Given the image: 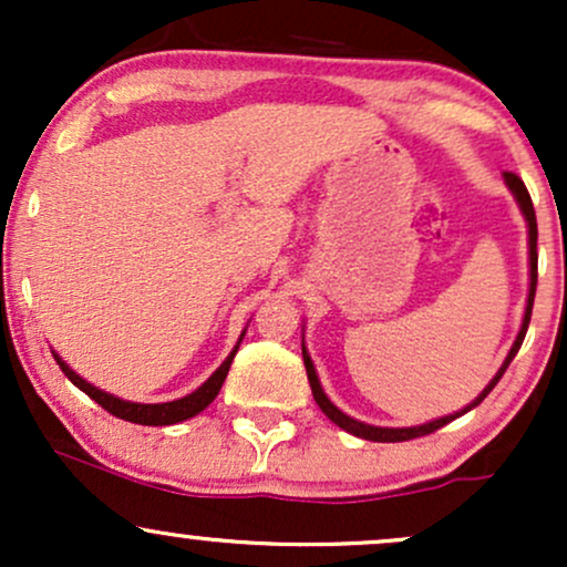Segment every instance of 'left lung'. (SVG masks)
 I'll return each mask as SVG.
<instances>
[{
	"instance_id": "1",
	"label": "left lung",
	"mask_w": 567,
	"mask_h": 567,
	"mask_svg": "<svg viewBox=\"0 0 567 567\" xmlns=\"http://www.w3.org/2000/svg\"><path fill=\"white\" fill-rule=\"evenodd\" d=\"M504 184L509 186L512 197L517 199V205H519V213H523V216H525V224H528V264H530V285H528V301H525V315H523V324H519V333H517V338H514V343H512L509 354H506L504 365L498 368V373L493 375L491 383H487V386L483 389V392H480L477 396H474V400L470 402V405H466V408H461V410H455V413H451V415H442V419L426 421V424H419V426H396V429H394V426H373V424H365V421H357V419H351V415H347V413H343L341 408H336L333 402H330V396L324 394V389H322L320 379H317L315 362H311L309 351H306L303 341H301V351H303V365H306V375H309V383H311V394H315L317 405H320L322 413L328 415V419L333 421L336 426H341L343 432L354 434V437L370 440V442H405V440H413V437H424V434H432V432H437L440 426L451 424L453 419H458V415L470 413L472 408H477L480 402H483L485 396L493 392V386H496L501 375H504V370L509 368V362L514 360V354H517L519 347H523V338H525V333H528V322H530V311H533V298H536V282H538V252H536V243H538V229H536V210H533L530 194H528V188H525L523 181H519L517 175H514V173H504Z\"/></svg>"
}]
</instances>
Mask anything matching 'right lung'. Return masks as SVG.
<instances>
[{
	"mask_svg": "<svg viewBox=\"0 0 567 567\" xmlns=\"http://www.w3.org/2000/svg\"><path fill=\"white\" fill-rule=\"evenodd\" d=\"M243 338H245V330H243V336H239L237 347L229 351V357L220 362V368L210 375V379L202 383L199 389H194L192 394L181 396V400L152 402V405H146V402H130V400H122V396L103 392V389H97L90 381H84L80 373H74V370L63 362V357H58V351H53V357L58 360V365H61L63 373H66V379L74 383L76 389H82L90 400H95L97 405H101L103 410H109V413L116 415V419L130 421V424H141V426H171V424H181V421H186V419H194V415L202 413V410L216 400L220 386H224V381H226V373H229V368H231L234 354H237L239 343H243Z\"/></svg>",
	"mask_w": 567,
	"mask_h": 567,
	"instance_id": "add662e5",
	"label": "right lung"
}]
</instances>
